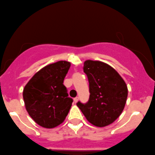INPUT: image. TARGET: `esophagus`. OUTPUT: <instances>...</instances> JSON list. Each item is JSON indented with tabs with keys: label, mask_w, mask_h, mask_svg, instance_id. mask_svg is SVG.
<instances>
[{
	"label": "esophagus",
	"mask_w": 155,
	"mask_h": 155,
	"mask_svg": "<svg viewBox=\"0 0 155 155\" xmlns=\"http://www.w3.org/2000/svg\"><path fill=\"white\" fill-rule=\"evenodd\" d=\"M78 101H79V97H76V98H74V101L75 103L77 102Z\"/></svg>",
	"instance_id": "34e87169"
}]
</instances>
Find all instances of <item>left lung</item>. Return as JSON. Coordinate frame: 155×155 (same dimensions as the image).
<instances>
[{"label":"left lung","mask_w":155,"mask_h":155,"mask_svg":"<svg viewBox=\"0 0 155 155\" xmlns=\"http://www.w3.org/2000/svg\"><path fill=\"white\" fill-rule=\"evenodd\" d=\"M84 72L89 81L90 97L85 104L76 105L90 123L104 127L120 116L127 102L125 81L113 68L100 61L86 60Z\"/></svg>","instance_id":"8db88e82"}]
</instances>
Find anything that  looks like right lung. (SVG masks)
<instances>
[{
	"instance_id": "add662e5",
	"label": "right lung",
	"mask_w": 155,
	"mask_h": 155,
	"mask_svg": "<svg viewBox=\"0 0 155 155\" xmlns=\"http://www.w3.org/2000/svg\"><path fill=\"white\" fill-rule=\"evenodd\" d=\"M70 67L67 61L48 64L34 75L23 89L25 109L42 127H57L68 114L73 99L68 97L63 81Z\"/></svg>"
}]
</instances>
